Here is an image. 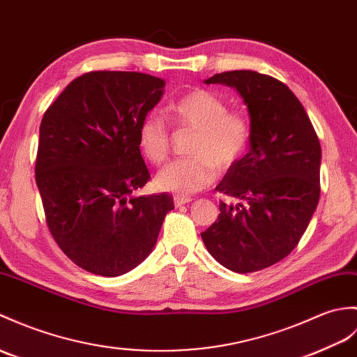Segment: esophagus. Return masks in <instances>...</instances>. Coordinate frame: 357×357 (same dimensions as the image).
<instances>
[{
  "label": "esophagus",
  "instance_id": "34e87169",
  "mask_svg": "<svg viewBox=\"0 0 357 357\" xmlns=\"http://www.w3.org/2000/svg\"><path fill=\"white\" fill-rule=\"evenodd\" d=\"M190 201H192V199H190V197H185V196H175V197H173V202H175V205H176V206L185 205V204H188Z\"/></svg>",
  "mask_w": 357,
  "mask_h": 357
}]
</instances>
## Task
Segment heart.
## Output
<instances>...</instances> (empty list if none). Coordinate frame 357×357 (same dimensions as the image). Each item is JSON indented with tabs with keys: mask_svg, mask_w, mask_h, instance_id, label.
I'll list each match as a JSON object with an SVG mask.
<instances>
[{
	"mask_svg": "<svg viewBox=\"0 0 357 357\" xmlns=\"http://www.w3.org/2000/svg\"><path fill=\"white\" fill-rule=\"evenodd\" d=\"M181 128L196 129L188 147L193 155L165 165L153 179L161 192L193 195L213 184L218 169L228 170L245 155L250 144V123L242 114L228 112V105L208 89L196 88L170 105ZM139 152L152 164H161L170 152V130L158 112H149L138 124Z\"/></svg>",
	"mask_w": 357,
	"mask_h": 357,
	"instance_id": "b5f03b06",
	"label": "heart"
}]
</instances>
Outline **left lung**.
Returning a JSON list of instances; mask_svg holds the SVG:
<instances>
[{"label":"left lung","mask_w":357,"mask_h":357,"mask_svg":"<svg viewBox=\"0 0 357 357\" xmlns=\"http://www.w3.org/2000/svg\"><path fill=\"white\" fill-rule=\"evenodd\" d=\"M234 88L251 119L250 152L216 190L218 220L201 234L222 266L238 273L272 266L292 252L319 201L321 144L301 102L283 82L250 70L204 80Z\"/></svg>","instance_id":"left-lung-1"}]
</instances>
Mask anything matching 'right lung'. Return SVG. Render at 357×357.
I'll list each match as a JSON object with an SVG mask.
<instances>
[{
	"label": "right lung",
	"mask_w": 357,
	"mask_h": 357,
	"mask_svg": "<svg viewBox=\"0 0 357 357\" xmlns=\"http://www.w3.org/2000/svg\"><path fill=\"white\" fill-rule=\"evenodd\" d=\"M164 86L151 74L88 73L40 123L35 173L48 229L71 261L97 275L119 277L144 261L175 208L167 193L134 195L151 178L138 124Z\"/></svg>",
	"instance_id": "right-lung-1"
}]
</instances>
